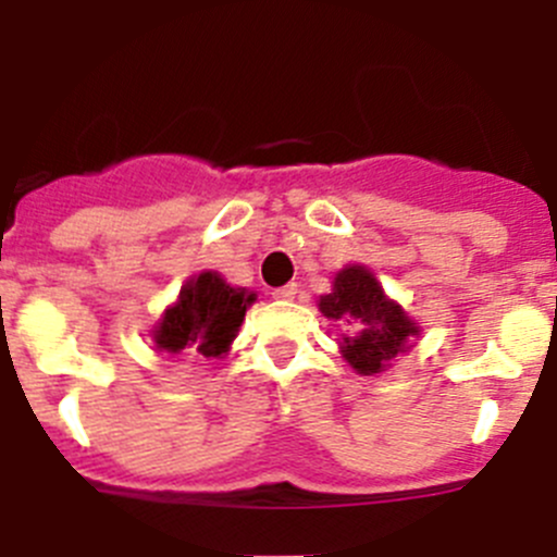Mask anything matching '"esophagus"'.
Wrapping results in <instances>:
<instances>
[{
	"instance_id": "obj_1",
	"label": "esophagus",
	"mask_w": 557,
	"mask_h": 557,
	"mask_svg": "<svg viewBox=\"0 0 557 557\" xmlns=\"http://www.w3.org/2000/svg\"><path fill=\"white\" fill-rule=\"evenodd\" d=\"M296 294H299V288H296L294 283L290 285H283V288H274V299L277 301H290V299H296Z\"/></svg>"
}]
</instances>
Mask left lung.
<instances>
[{
    "mask_svg": "<svg viewBox=\"0 0 557 557\" xmlns=\"http://www.w3.org/2000/svg\"><path fill=\"white\" fill-rule=\"evenodd\" d=\"M323 318L345 325L339 352L361 377H377L401 352L412 350L420 325L393 301L363 263H347L334 274L331 294L318 299Z\"/></svg>",
    "mask_w": 557,
    "mask_h": 557,
    "instance_id": "obj_1",
    "label": "left lung"
}]
</instances>
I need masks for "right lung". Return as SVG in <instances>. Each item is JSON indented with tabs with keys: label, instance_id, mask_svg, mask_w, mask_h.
Returning a JSON list of instances; mask_svg holds the SVG:
<instances>
[{
	"label": "right lung",
	"instance_id": "right-lung-1",
	"mask_svg": "<svg viewBox=\"0 0 557 557\" xmlns=\"http://www.w3.org/2000/svg\"><path fill=\"white\" fill-rule=\"evenodd\" d=\"M252 301V290L234 288L223 274L205 269L185 280L177 299L161 312L150 331L153 350L172 356L185 352L194 358L228 356Z\"/></svg>",
	"mask_w": 557,
	"mask_h": 557
}]
</instances>
